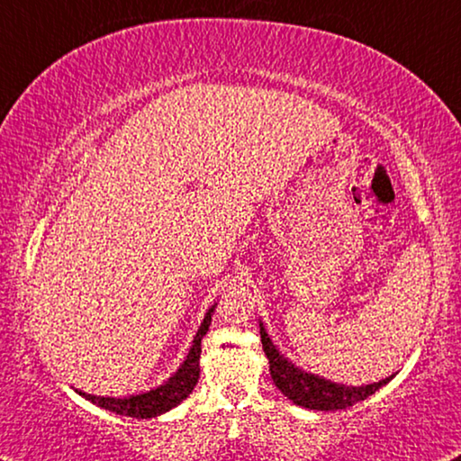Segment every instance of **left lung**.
<instances>
[{
    "label": "left lung",
    "instance_id": "1",
    "mask_svg": "<svg viewBox=\"0 0 461 461\" xmlns=\"http://www.w3.org/2000/svg\"><path fill=\"white\" fill-rule=\"evenodd\" d=\"M258 325L260 341H263V349L267 358H269V370L275 387H277L287 400L296 403V406L322 411L346 410L349 406H354V403L366 400V397L373 395L375 391H379L383 384H387L393 379V375H391L379 383L362 384V387H346V384L322 379L319 375L306 373V370L298 368L296 364L284 358V356L279 354V349L275 348V343L271 341L263 322H258Z\"/></svg>",
    "mask_w": 461,
    "mask_h": 461
}]
</instances>
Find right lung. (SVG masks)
<instances>
[{"label": "right lung", "instance_id": "right-lung-1", "mask_svg": "<svg viewBox=\"0 0 461 461\" xmlns=\"http://www.w3.org/2000/svg\"><path fill=\"white\" fill-rule=\"evenodd\" d=\"M215 311V306H211L204 319L198 327L196 338L192 341V348L186 356V360L182 362V366L177 368L176 375H171L167 381L159 387L144 391L139 395H128V397H101V395H91L82 393L77 389V393L85 397V400L97 403L99 408L113 411V414L120 416H130V418H155L161 416L171 408H176L177 403L186 400L192 393V389L196 387L198 376H201V366H198V360H201V341L209 331L211 325V314Z\"/></svg>", "mask_w": 461, "mask_h": 461}]
</instances>
